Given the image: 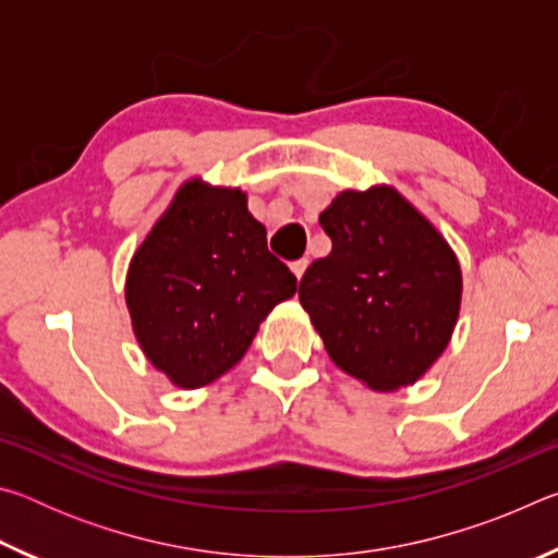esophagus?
Instances as JSON below:
<instances>
[{
    "instance_id": "obj_1",
    "label": "esophagus",
    "mask_w": 558,
    "mask_h": 558,
    "mask_svg": "<svg viewBox=\"0 0 558 558\" xmlns=\"http://www.w3.org/2000/svg\"><path fill=\"white\" fill-rule=\"evenodd\" d=\"M292 272H295V278L300 280L302 276H305V270H307V258H300V260H295V263H292Z\"/></svg>"
}]
</instances>
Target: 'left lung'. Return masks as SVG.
Segmentation results:
<instances>
[{
	"label": "left lung",
	"mask_w": 558,
	"mask_h": 558,
	"mask_svg": "<svg viewBox=\"0 0 558 558\" xmlns=\"http://www.w3.org/2000/svg\"><path fill=\"white\" fill-rule=\"evenodd\" d=\"M319 226L332 251L305 270L298 295L329 359L374 391L415 384L458 323L456 253L386 184L337 194Z\"/></svg>",
	"instance_id": "left-lung-1"
}]
</instances>
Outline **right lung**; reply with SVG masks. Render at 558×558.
Here are the masks:
<instances>
[{"label":"right lung","instance_id":"add662e5","mask_svg":"<svg viewBox=\"0 0 558 558\" xmlns=\"http://www.w3.org/2000/svg\"><path fill=\"white\" fill-rule=\"evenodd\" d=\"M295 290L241 189L189 179L132 256L125 302L155 369L179 389H199L241 362Z\"/></svg>","mask_w":558,"mask_h":558}]
</instances>
